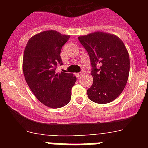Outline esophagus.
Masks as SVG:
<instances>
[{"mask_svg": "<svg viewBox=\"0 0 148 148\" xmlns=\"http://www.w3.org/2000/svg\"><path fill=\"white\" fill-rule=\"evenodd\" d=\"M82 73H76L75 75H76L77 77H79V76H81V75H82Z\"/></svg>", "mask_w": 148, "mask_h": 148, "instance_id": "obj_1", "label": "esophagus"}]
</instances>
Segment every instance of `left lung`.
<instances>
[{"instance_id":"obj_1","label":"left lung","mask_w":148,"mask_h":148,"mask_svg":"<svg viewBox=\"0 0 148 148\" xmlns=\"http://www.w3.org/2000/svg\"><path fill=\"white\" fill-rule=\"evenodd\" d=\"M90 58L92 87L89 99L98 104H107L119 97L130 71L129 54L122 40L116 35L95 32L78 37Z\"/></svg>"}]
</instances>
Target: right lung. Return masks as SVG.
I'll return each instance as SVG.
<instances>
[{"label":"right lung","instance_id":"right-lung-1","mask_svg":"<svg viewBox=\"0 0 148 148\" xmlns=\"http://www.w3.org/2000/svg\"><path fill=\"white\" fill-rule=\"evenodd\" d=\"M70 35L48 30L32 36L27 42L23 58V73L35 96L51 108H62L70 102L76 77L71 73H56L62 65L61 48Z\"/></svg>","mask_w":148,"mask_h":148}]
</instances>
